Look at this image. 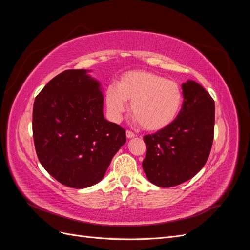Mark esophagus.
Listing matches in <instances>:
<instances>
[{"mask_svg": "<svg viewBox=\"0 0 250 250\" xmlns=\"http://www.w3.org/2000/svg\"><path fill=\"white\" fill-rule=\"evenodd\" d=\"M126 137H127V139H133L135 137V134L132 131L127 130L126 131Z\"/></svg>", "mask_w": 250, "mask_h": 250, "instance_id": "obj_1", "label": "esophagus"}]
</instances>
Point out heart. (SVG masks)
Segmentation results:
<instances>
[{
    "mask_svg": "<svg viewBox=\"0 0 250 250\" xmlns=\"http://www.w3.org/2000/svg\"><path fill=\"white\" fill-rule=\"evenodd\" d=\"M131 101L130 110L144 129L151 132L168 128L183 106V90L175 81L149 71L124 73L117 85L105 90V104L109 118L119 122Z\"/></svg>",
    "mask_w": 250,
    "mask_h": 250,
    "instance_id": "obj_1",
    "label": "heart"
}]
</instances>
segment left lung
Segmentation results:
<instances>
[{
  "label": "left lung",
  "mask_w": 250,
  "mask_h": 250,
  "mask_svg": "<svg viewBox=\"0 0 250 250\" xmlns=\"http://www.w3.org/2000/svg\"><path fill=\"white\" fill-rule=\"evenodd\" d=\"M184 104L164 130L144 137L147 152L143 170L157 187H175L191 179L206 165L214 139L215 102L194 80L183 83Z\"/></svg>",
  "instance_id": "1"
}]
</instances>
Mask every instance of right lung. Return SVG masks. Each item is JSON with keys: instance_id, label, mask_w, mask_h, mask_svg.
<instances>
[{"instance_id": "1", "label": "right lung", "mask_w": 250, "mask_h": 250, "mask_svg": "<svg viewBox=\"0 0 250 250\" xmlns=\"http://www.w3.org/2000/svg\"><path fill=\"white\" fill-rule=\"evenodd\" d=\"M89 72L60 73L33 104L37 157L51 176L74 188L99 183L126 143L123 128L104 118L102 87Z\"/></svg>"}]
</instances>
